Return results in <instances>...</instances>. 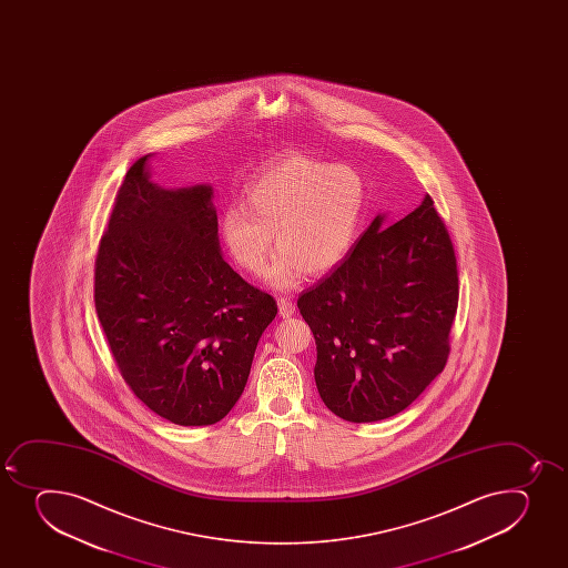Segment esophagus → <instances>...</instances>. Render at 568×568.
<instances>
[{"instance_id":"1","label":"esophagus","mask_w":568,"mask_h":568,"mask_svg":"<svg viewBox=\"0 0 568 568\" xmlns=\"http://www.w3.org/2000/svg\"><path fill=\"white\" fill-rule=\"evenodd\" d=\"M277 310H280L281 318H291V316L294 315L296 307H294V304L291 302V300L281 298L280 302H277Z\"/></svg>"}]
</instances>
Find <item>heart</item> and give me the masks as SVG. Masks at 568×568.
<instances>
[{
  "instance_id": "1",
  "label": "heart",
  "mask_w": 568,
  "mask_h": 568,
  "mask_svg": "<svg viewBox=\"0 0 568 568\" xmlns=\"http://www.w3.org/2000/svg\"><path fill=\"white\" fill-rule=\"evenodd\" d=\"M242 197L244 205L220 213L222 246L236 266L261 274L275 236L280 252L264 280L293 288L307 270L327 274L346 258L365 214L366 186L349 166L296 155L261 170Z\"/></svg>"
}]
</instances>
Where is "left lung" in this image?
<instances>
[{
  "label": "left lung",
  "mask_w": 568,
  "mask_h": 568,
  "mask_svg": "<svg viewBox=\"0 0 568 568\" xmlns=\"http://www.w3.org/2000/svg\"><path fill=\"white\" fill-rule=\"evenodd\" d=\"M385 219L377 214L298 298L322 402L357 424L398 415L443 372L459 298L454 246L432 197L396 224Z\"/></svg>",
  "instance_id": "1"
}]
</instances>
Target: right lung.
<instances>
[{"label":"right lung","mask_w":568,"mask_h":568,"mask_svg":"<svg viewBox=\"0 0 568 568\" xmlns=\"http://www.w3.org/2000/svg\"><path fill=\"white\" fill-rule=\"evenodd\" d=\"M152 155L128 170L100 242L98 318L142 404L209 426L241 398L277 305L225 263L213 186L163 189Z\"/></svg>","instance_id":"right-lung-1"}]
</instances>
